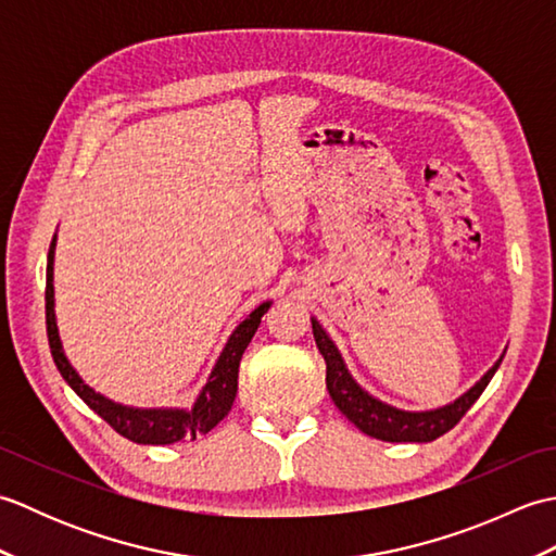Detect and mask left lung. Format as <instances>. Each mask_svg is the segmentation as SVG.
<instances>
[{"label": "left lung", "instance_id": "1", "mask_svg": "<svg viewBox=\"0 0 556 556\" xmlns=\"http://www.w3.org/2000/svg\"><path fill=\"white\" fill-rule=\"evenodd\" d=\"M311 323L315 344L320 349L327 363V392L332 396L334 406L344 413L361 432L382 442H432L437 437L452 430L454 425L466 416V410L476 404L478 396L485 392V387L490 384L492 375L497 372L506 353L504 351L500 361L494 363L466 394H460L456 401H452V404L432 410H404L392 404H384V401L365 392V389L353 380L344 358H341L339 349L334 346V341L329 339L323 325L317 323L315 317H311Z\"/></svg>", "mask_w": 556, "mask_h": 556}]
</instances>
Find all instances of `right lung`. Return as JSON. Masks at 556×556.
I'll return each instance as SVG.
<instances>
[{"label": "right lung", "mask_w": 556, "mask_h": 556, "mask_svg": "<svg viewBox=\"0 0 556 556\" xmlns=\"http://www.w3.org/2000/svg\"><path fill=\"white\" fill-rule=\"evenodd\" d=\"M54 245L56 233L50 243L47 255V291H45V313H47V339H50L52 358L56 370L62 372L66 384L98 413L102 420H108L112 428L126 440L136 444H174L179 440H195L198 434H207L215 425L227 416L233 406L236 389H239V365L243 351L251 344L255 329L260 327L263 315L269 311L271 301L260 303L245 320L233 329L231 337L224 344L219 358L212 368L205 387L200 389L193 408H134L116 404L104 394L83 382V377L68 363L62 339H59L56 315H54Z\"/></svg>", "instance_id": "add662e5"}]
</instances>
